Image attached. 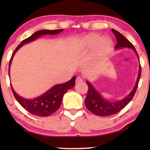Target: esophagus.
Returning a JSON list of instances; mask_svg holds the SVG:
<instances>
[{
	"label": "esophagus",
	"instance_id": "obj_1",
	"mask_svg": "<svg viewBox=\"0 0 150 150\" xmlns=\"http://www.w3.org/2000/svg\"><path fill=\"white\" fill-rule=\"evenodd\" d=\"M83 78L81 77V76H78L76 78V84L81 83H82V82H83Z\"/></svg>",
	"mask_w": 150,
	"mask_h": 150
}]
</instances>
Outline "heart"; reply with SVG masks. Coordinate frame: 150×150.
Masks as SVG:
<instances>
[{"mask_svg":"<svg viewBox=\"0 0 150 150\" xmlns=\"http://www.w3.org/2000/svg\"><path fill=\"white\" fill-rule=\"evenodd\" d=\"M96 54L98 57H105L112 49V42L107 38L102 39L98 34H90L86 36L79 43L81 50L91 49L96 46Z\"/></svg>","mask_w":150,"mask_h":150,"instance_id":"1","label":"heart"}]
</instances>
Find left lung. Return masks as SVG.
I'll use <instances>...</instances> for the list:
<instances>
[{"mask_svg": "<svg viewBox=\"0 0 150 150\" xmlns=\"http://www.w3.org/2000/svg\"><path fill=\"white\" fill-rule=\"evenodd\" d=\"M112 32L113 33L117 39V44L115 45V49L128 48H132L136 52L139 58V55L137 54L134 47L132 44V43L129 42L125 37L119 33L117 30L112 29ZM141 74V66L139 65V72L137 78V81L136 85L133 88L132 91L130 92L128 96H127L124 99L120 101L110 102L107 100H105L102 97V96L96 91L92 85L88 81H86L88 85V93L87 97L85 98V104L87 108L90 110L92 113L98 116H109L112 115L117 113L121 110H122L134 97L135 92L138 87V84L140 80Z\"/></svg>", "mask_w": 150, "mask_h": 150, "instance_id": "obj_1", "label": "left lung"}]
</instances>
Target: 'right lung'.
I'll use <instances>...</instances> for the list:
<instances>
[{"mask_svg":"<svg viewBox=\"0 0 150 150\" xmlns=\"http://www.w3.org/2000/svg\"><path fill=\"white\" fill-rule=\"evenodd\" d=\"M63 29L58 30H38L30 36L29 38L25 39L22 41L21 44L18 45L16 50L13 51L11 59L9 61V69L11 65L12 59L14 54L17 52L18 49L23 46L24 44L29 43L32 41L35 40L39 37L44 35H55L58 34ZM76 76H73L70 81L66 82L65 83L59 84V85H54V87L50 88L48 91L43 94L40 97L35 98L34 99H25V98L18 96L17 93L14 91L12 86L11 85L12 92H13L14 97L17 101L19 102L20 105L33 115L40 117H48L55 111H57L60 107L63 95L65 93L67 90L71 89L75 85Z\"/></svg>","mask_w":150,"mask_h":150,"instance_id":"add662e5","label":"right lung"}]
</instances>
